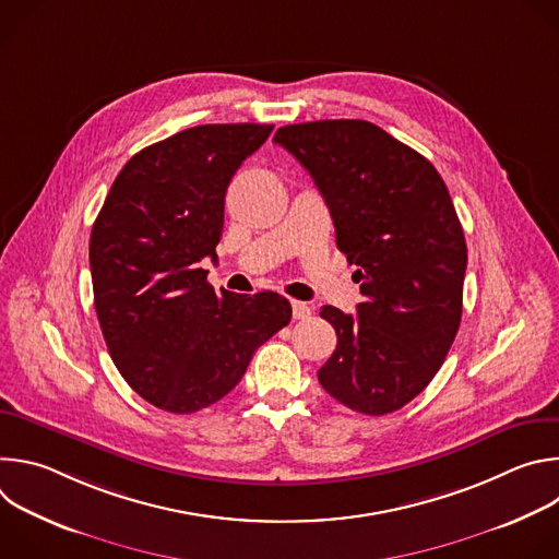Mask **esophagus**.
I'll use <instances>...</instances> for the list:
<instances>
[{"mask_svg":"<svg viewBox=\"0 0 559 559\" xmlns=\"http://www.w3.org/2000/svg\"><path fill=\"white\" fill-rule=\"evenodd\" d=\"M292 316L296 318V321H305V318L311 316V309L307 302H300V300H292Z\"/></svg>","mask_w":559,"mask_h":559,"instance_id":"1","label":"esophagus"}]
</instances>
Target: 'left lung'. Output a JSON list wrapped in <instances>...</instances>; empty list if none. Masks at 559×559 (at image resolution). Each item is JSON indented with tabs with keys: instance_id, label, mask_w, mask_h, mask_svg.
<instances>
[{
	"instance_id": "8db88e82",
	"label": "left lung",
	"mask_w": 559,
	"mask_h": 559,
	"mask_svg": "<svg viewBox=\"0 0 559 559\" xmlns=\"http://www.w3.org/2000/svg\"><path fill=\"white\" fill-rule=\"evenodd\" d=\"M274 141L321 190L365 298L356 316L321 309L338 343L318 382L365 416L401 409L438 373L462 318L466 243L449 190L423 154L362 119L283 126Z\"/></svg>"
}]
</instances>
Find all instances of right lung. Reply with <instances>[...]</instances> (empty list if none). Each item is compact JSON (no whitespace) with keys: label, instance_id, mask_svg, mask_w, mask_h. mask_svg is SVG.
<instances>
[{"label":"right lung","instance_id":"obj_1","mask_svg":"<svg viewBox=\"0 0 559 559\" xmlns=\"http://www.w3.org/2000/svg\"><path fill=\"white\" fill-rule=\"evenodd\" d=\"M272 130L207 123L143 147L117 175L93 225L95 309L110 358L164 412L218 403L292 318L276 292L216 294L199 265L216 259L234 173Z\"/></svg>","mask_w":559,"mask_h":559}]
</instances>
